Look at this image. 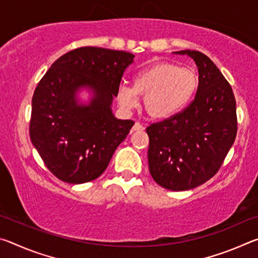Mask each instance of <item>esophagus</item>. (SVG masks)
Wrapping results in <instances>:
<instances>
[{"mask_svg": "<svg viewBox=\"0 0 258 258\" xmlns=\"http://www.w3.org/2000/svg\"><path fill=\"white\" fill-rule=\"evenodd\" d=\"M143 130H145V127H143V126L140 123H138V121H135V124L132 127V132H137V131H143Z\"/></svg>", "mask_w": 258, "mask_h": 258, "instance_id": "obj_1", "label": "esophagus"}]
</instances>
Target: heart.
<instances>
[{
	"label": "heart",
	"instance_id": "heart-1",
	"mask_svg": "<svg viewBox=\"0 0 258 258\" xmlns=\"http://www.w3.org/2000/svg\"><path fill=\"white\" fill-rule=\"evenodd\" d=\"M133 86L120 84L116 99L124 111H131L143 97V106L151 117L166 119L185 108L199 84L198 73L192 67L172 62H157L140 69L133 75Z\"/></svg>",
	"mask_w": 258,
	"mask_h": 258
}]
</instances>
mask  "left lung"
<instances>
[{
  "instance_id": "obj_1",
  "label": "left lung",
  "mask_w": 258,
  "mask_h": 258,
  "mask_svg": "<svg viewBox=\"0 0 258 258\" xmlns=\"http://www.w3.org/2000/svg\"><path fill=\"white\" fill-rule=\"evenodd\" d=\"M198 67L195 100L182 112L147 127L154 180L172 191L202 185L215 175L237 135L235 99L216 64L199 51H177Z\"/></svg>"
}]
</instances>
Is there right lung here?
I'll return each mask as SVG.
<instances>
[{
  "label": "right lung",
  "mask_w": 258,
  "mask_h": 258,
  "mask_svg": "<svg viewBox=\"0 0 258 258\" xmlns=\"http://www.w3.org/2000/svg\"><path fill=\"white\" fill-rule=\"evenodd\" d=\"M133 61L125 51L78 47L56 59L37 84L30 140L59 180L73 184L95 180L127 137L134 121L116 118L111 106ZM82 90L90 94L89 102L78 98Z\"/></svg>",
  "instance_id": "1"
}]
</instances>
